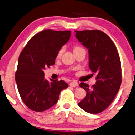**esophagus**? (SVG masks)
<instances>
[{
    "label": "esophagus",
    "instance_id": "esophagus-1",
    "mask_svg": "<svg viewBox=\"0 0 135 135\" xmlns=\"http://www.w3.org/2000/svg\"><path fill=\"white\" fill-rule=\"evenodd\" d=\"M70 86H71V87H76V86H78V83L76 81H73L70 83Z\"/></svg>",
    "mask_w": 135,
    "mask_h": 135
}]
</instances>
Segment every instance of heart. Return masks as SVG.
<instances>
[{"label":"heart","mask_w":135,"mask_h":135,"mask_svg":"<svg viewBox=\"0 0 135 135\" xmlns=\"http://www.w3.org/2000/svg\"><path fill=\"white\" fill-rule=\"evenodd\" d=\"M81 49V47H74V49H73V51H76V50H78V49ZM63 51H64V49H60V51H59V52H58V54H57V57H60V56H61V55L62 54V53H63Z\"/></svg>","instance_id":"heart-1"}]
</instances>
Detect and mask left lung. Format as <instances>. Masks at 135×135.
Here are the masks:
<instances>
[{
	"mask_svg": "<svg viewBox=\"0 0 135 135\" xmlns=\"http://www.w3.org/2000/svg\"><path fill=\"white\" fill-rule=\"evenodd\" d=\"M76 32V39L88 50L89 67L96 74V84L89 88L81 83L86 96L78 104L83 110L98 114L111 104L122 83L121 62L117 50L110 37L99 30Z\"/></svg>",
	"mask_w": 135,
	"mask_h": 135,
	"instance_id": "obj_1",
	"label": "left lung"
}]
</instances>
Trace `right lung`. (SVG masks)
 <instances>
[{"label": "right lung", "mask_w": 135, "mask_h": 135, "mask_svg": "<svg viewBox=\"0 0 135 135\" xmlns=\"http://www.w3.org/2000/svg\"><path fill=\"white\" fill-rule=\"evenodd\" d=\"M70 36V31L45 30L34 36L20 55L15 81L21 99L31 110L42 112L51 108L69 86L63 80L47 81L44 70L55 64L59 51Z\"/></svg>", "instance_id": "add662e5"}]
</instances>
